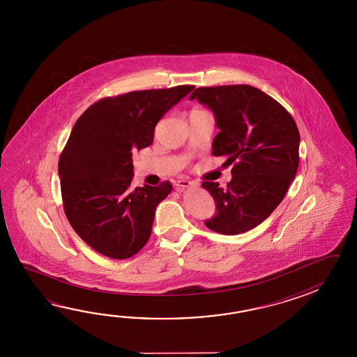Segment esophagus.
<instances>
[{
    "mask_svg": "<svg viewBox=\"0 0 357 357\" xmlns=\"http://www.w3.org/2000/svg\"><path fill=\"white\" fill-rule=\"evenodd\" d=\"M195 183L194 181H189V180H180L176 183V189L177 191H183L185 189H188L190 186H194Z\"/></svg>",
    "mask_w": 357,
    "mask_h": 357,
    "instance_id": "34e87169",
    "label": "esophagus"
}]
</instances>
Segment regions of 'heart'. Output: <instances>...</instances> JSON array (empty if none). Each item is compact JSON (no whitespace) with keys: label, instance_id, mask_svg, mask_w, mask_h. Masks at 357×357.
<instances>
[{"label":"heart","instance_id":"obj_1","mask_svg":"<svg viewBox=\"0 0 357 357\" xmlns=\"http://www.w3.org/2000/svg\"><path fill=\"white\" fill-rule=\"evenodd\" d=\"M197 109H200V108H197Z\"/></svg>","mask_w":357,"mask_h":357}]
</instances>
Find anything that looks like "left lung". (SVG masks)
Returning <instances> with one entry per match:
<instances>
[{
  "mask_svg": "<svg viewBox=\"0 0 357 357\" xmlns=\"http://www.w3.org/2000/svg\"><path fill=\"white\" fill-rule=\"evenodd\" d=\"M209 107L220 130L212 154L234 165L227 188L203 181L215 203L205 226L222 235H238L257 227L280 205L298 168L300 134L284 107L246 84L202 86L191 93Z\"/></svg>",
  "mask_w": 357,
  "mask_h": 357,
  "instance_id": "left-lung-1",
  "label": "left lung"
}]
</instances>
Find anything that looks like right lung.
I'll use <instances>...</instances> for the list:
<instances>
[{"label": "right lung", "instance_id": "right-lung-1", "mask_svg": "<svg viewBox=\"0 0 357 357\" xmlns=\"http://www.w3.org/2000/svg\"><path fill=\"white\" fill-rule=\"evenodd\" d=\"M194 85L129 91L99 99L76 121L61 153L63 211L91 249L128 259L152 234L157 205L172 183L132 188V153L152 144L157 122Z\"/></svg>", "mask_w": 357, "mask_h": 357}]
</instances>
